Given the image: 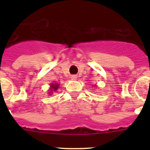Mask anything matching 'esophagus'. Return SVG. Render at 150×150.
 Wrapping results in <instances>:
<instances>
[{
	"mask_svg": "<svg viewBox=\"0 0 150 150\" xmlns=\"http://www.w3.org/2000/svg\"><path fill=\"white\" fill-rule=\"evenodd\" d=\"M71 79H73V80H75V79H76V78H77V76H76V75H72V76H71Z\"/></svg>",
	"mask_w": 150,
	"mask_h": 150,
	"instance_id": "obj_1",
	"label": "esophagus"
}]
</instances>
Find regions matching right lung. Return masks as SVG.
Masks as SVG:
<instances>
[{"label":"right lung","instance_id":"right-lung-1","mask_svg":"<svg viewBox=\"0 0 150 150\" xmlns=\"http://www.w3.org/2000/svg\"><path fill=\"white\" fill-rule=\"evenodd\" d=\"M51 87H52V89H53L52 90L51 89V91H56L57 88H59V85H58V84H52Z\"/></svg>","mask_w":150,"mask_h":150}]
</instances>
